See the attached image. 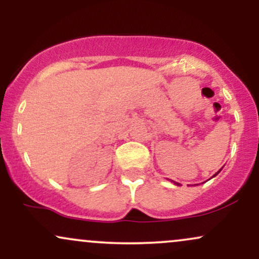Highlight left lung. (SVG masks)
Here are the masks:
<instances>
[{"instance_id": "left-lung-1", "label": "left lung", "mask_w": 259, "mask_h": 259, "mask_svg": "<svg viewBox=\"0 0 259 259\" xmlns=\"http://www.w3.org/2000/svg\"><path fill=\"white\" fill-rule=\"evenodd\" d=\"M221 170H222V169H221ZM221 170H219V171H221ZM219 171H218V173H219ZM218 173H215L214 175H213V177H215V175H217V174H218ZM171 181H173V183H174V184H175V185H177V186H180V184H179V183H177V181H174V180H171Z\"/></svg>"}]
</instances>
